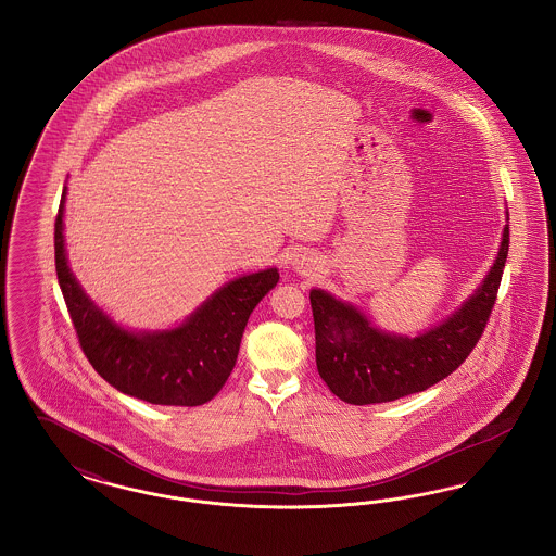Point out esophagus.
<instances>
[{
    "label": "esophagus",
    "mask_w": 556,
    "mask_h": 556,
    "mask_svg": "<svg viewBox=\"0 0 556 556\" xmlns=\"http://www.w3.org/2000/svg\"><path fill=\"white\" fill-rule=\"evenodd\" d=\"M292 268L303 276H311V271L315 269V257L311 253H299L292 260Z\"/></svg>",
    "instance_id": "obj_1"
}]
</instances>
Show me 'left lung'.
<instances>
[{
    "instance_id": "left-lung-1",
    "label": "left lung",
    "mask_w": 556,
    "mask_h": 556,
    "mask_svg": "<svg viewBox=\"0 0 556 556\" xmlns=\"http://www.w3.org/2000/svg\"><path fill=\"white\" fill-rule=\"evenodd\" d=\"M507 253L509 225L503 228L496 260L480 287L447 319L414 338L375 328L361 308L313 288L308 299L315 361L331 393L354 406L381 404L425 391L452 375L486 328Z\"/></svg>"
}]
</instances>
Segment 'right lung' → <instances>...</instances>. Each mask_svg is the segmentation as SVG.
Segmentation results:
<instances>
[{"mask_svg":"<svg viewBox=\"0 0 556 556\" xmlns=\"http://www.w3.org/2000/svg\"><path fill=\"white\" fill-rule=\"evenodd\" d=\"M62 204L55 218V269L80 346L115 390L161 406H202L237 363L255 305L278 285V269L239 276L218 288L177 328L131 331L115 324L80 287L67 264Z\"/></svg>","mask_w":556,"mask_h":556,"instance_id":"add662e5","label":"right lung"}]
</instances>
